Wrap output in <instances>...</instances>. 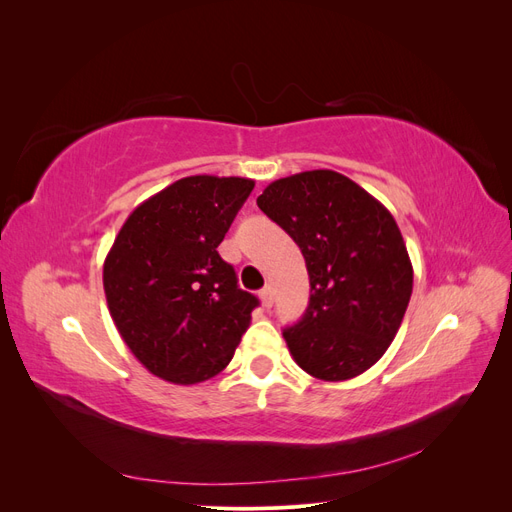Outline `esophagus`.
<instances>
[{"label":"esophagus","instance_id":"1","mask_svg":"<svg viewBox=\"0 0 512 512\" xmlns=\"http://www.w3.org/2000/svg\"><path fill=\"white\" fill-rule=\"evenodd\" d=\"M258 297H260L262 305L271 307V305H273V288H271V286H265V288H262V290L258 292Z\"/></svg>","mask_w":512,"mask_h":512}]
</instances>
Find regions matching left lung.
<instances>
[{"label": "left lung", "instance_id": "left-lung-1", "mask_svg": "<svg viewBox=\"0 0 512 512\" xmlns=\"http://www.w3.org/2000/svg\"><path fill=\"white\" fill-rule=\"evenodd\" d=\"M258 207L299 245L309 305L284 339L309 376L342 382L380 361L412 294V262L391 211L335 170L269 183Z\"/></svg>", "mask_w": 512, "mask_h": 512}]
</instances>
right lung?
<instances>
[{
    "instance_id": "add662e5",
    "label": "right lung",
    "mask_w": 512,
    "mask_h": 512,
    "mask_svg": "<svg viewBox=\"0 0 512 512\" xmlns=\"http://www.w3.org/2000/svg\"><path fill=\"white\" fill-rule=\"evenodd\" d=\"M252 179L192 175L138 205L104 260L108 312L153 376L205 382L230 363L250 327L254 294L218 254Z\"/></svg>"
}]
</instances>
